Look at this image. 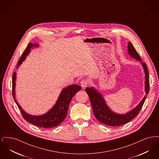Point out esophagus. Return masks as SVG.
<instances>
[{
	"mask_svg": "<svg viewBox=\"0 0 159 159\" xmlns=\"http://www.w3.org/2000/svg\"><path fill=\"white\" fill-rule=\"evenodd\" d=\"M88 84V80H86V79H83L80 82V84H81L82 88H84L87 86Z\"/></svg>",
	"mask_w": 159,
	"mask_h": 159,
	"instance_id": "34e87169",
	"label": "esophagus"
}]
</instances>
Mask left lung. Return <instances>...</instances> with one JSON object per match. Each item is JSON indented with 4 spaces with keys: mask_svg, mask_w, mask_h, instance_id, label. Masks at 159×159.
Instances as JSON below:
<instances>
[{
    "mask_svg": "<svg viewBox=\"0 0 159 159\" xmlns=\"http://www.w3.org/2000/svg\"><path fill=\"white\" fill-rule=\"evenodd\" d=\"M128 51L129 55L132 58L141 62L142 66L144 68L145 73V94L147 95L149 91V75L147 65L142 62L141 57L138 53H137L135 49L130 42L128 43ZM85 91L89 95L91 106L93 109V112L97 119L101 123L111 126H120L132 120L140 111L146 99L145 95L143 99L135 108L126 114L116 113L107 106L106 100L101 93L95 88L93 87L86 88Z\"/></svg>",
    "mask_w": 159,
    "mask_h": 159,
    "instance_id": "obj_1",
    "label": "left lung"
}]
</instances>
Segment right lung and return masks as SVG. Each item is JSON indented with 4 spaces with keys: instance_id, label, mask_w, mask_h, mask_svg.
I'll use <instances>...</instances> for the list:
<instances>
[{
    "instance_id": "add662e5",
    "label": "right lung",
    "mask_w": 159,
    "mask_h": 159,
    "mask_svg": "<svg viewBox=\"0 0 159 159\" xmlns=\"http://www.w3.org/2000/svg\"><path fill=\"white\" fill-rule=\"evenodd\" d=\"M39 46V44H33L32 43H29L18 61L16 68H18L25 60L27 56L30 52L31 49L33 48H36ZM15 80L16 73L14 72L12 76V95L24 119L34 125L45 128L55 127L64 121L66 117L68 106L72 98L76 94V92L80 91L82 88L80 86L76 84L67 86L62 90L56 103L50 110H49L46 113L40 116H33L27 113L23 110L15 99Z\"/></svg>"
}]
</instances>
